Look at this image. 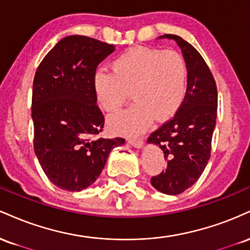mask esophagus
<instances>
[{"instance_id": "esophagus-1", "label": "esophagus", "mask_w": 250, "mask_h": 250, "mask_svg": "<svg viewBox=\"0 0 250 250\" xmlns=\"http://www.w3.org/2000/svg\"><path fill=\"white\" fill-rule=\"evenodd\" d=\"M128 142L136 148H141L143 146V140L141 137H129Z\"/></svg>"}]
</instances>
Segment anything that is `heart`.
<instances>
[{"label":"heart","mask_w":250,"mask_h":250,"mask_svg":"<svg viewBox=\"0 0 250 250\" xmlns=\"http://www.w3.org/2000/svg\"><path fill=\"white\" fill-rule=\"evenodd\" d=\"M189 67L179 51L133 48L117 56L113 71L97 70L94 91L100 107L113 113L125 104L129 91L135 102L109 119L115 131L139 134L153 121L179 110L188 91Z\"/></svg>","instance_id":"heart-1"}]
</instances>
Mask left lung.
Instances as JSON below:
<instances>
[{
    "label": "left lung",
    "instance_id": "obj_1",
    "mask_svg": "<svg viewBox=\"0 0 250 250\" xmlns=\"http://www.w3.org/2000/svg\"><path fill=\"white\" fill-rule=\"evenodd\" d=\"M180 45L189 67L188 91L174 117L150 134L165 154L167 167L150 179L155 189L168 195L183 193L205 170L211 153L217 116L216 82L203 57L182 37L166 34Z\"/></svg>",
    "mask_w": 250,
    "mask_h": 250
}]
</instances>
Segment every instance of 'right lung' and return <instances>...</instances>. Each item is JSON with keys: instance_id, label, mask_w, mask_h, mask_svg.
<instances>
[{"instance_id": "right-lung-1", "label": "right lung", "mask_w": 250, "mask_h": 250, "mask_svg": "<svg viewBox=\"0 0 250 250\" xmlns=\"http://www.w3.org/2000/svg\"><path fill=\"white\" fill-rule=\"evenodd\" d=\"M115 50L89 36L62 39L37 68L31 117L34 150L56 187L80 191L95 182L113 148L123 137L103 139L104 116L96 104L97 65Z\"/></svg>"}]
</instances>
